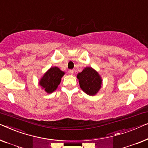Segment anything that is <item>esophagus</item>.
<instances>
[{
	"label": "esophagus",
	"mask_w": 148,
	"mask_h": 148,
	"mask_svg": "<svg viewBox=\"0 0 148 148\" xmlns=\"http://www.w3.org/2000/svg\"><path fill=\"white\" fill-rule=\"evenodd\" d=\"M69 73L71 74H74V70H69Z\"/></svg>",
	"instance_id": "1"
}]
</instances>
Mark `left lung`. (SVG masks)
<instances>
[{"mask_svg": "<svg viewBox=\"0 0 148 148\" xmlns=\"http://www.w3.org/2000/svg\"><path fill=\"white\" fill-rule=\"evenodd\" d=\"M77 78L79 80L80 88L87 95H95L101 88V78L92 68H85L82 72L78 74Z\"/></svg>", "mask_w": 148, "mask_h": 148, "instance_id": "1", "label": "left lung"}]
</instances>
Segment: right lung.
<instances>
[{
    "label": "right lung",
    "mask_w": 148,
    "mask_h": 148,
    "mask_svg": "<svg viewBox=\"0 0 148 148\" xmlns=\"http://www.w3.org/2000/svg\"><path fill=\"white\" fill-rule=\"evenodd\" d=\"M64 72L60 70L57 67H52L45 73L41 79L39 84L45 92L51 93L57 88L61 82L62 77Z\"/></svg>",
    "instance_id": "1"
}]
</instances>
